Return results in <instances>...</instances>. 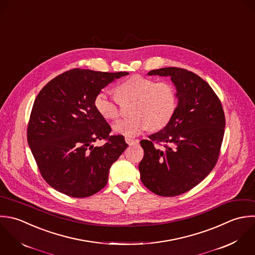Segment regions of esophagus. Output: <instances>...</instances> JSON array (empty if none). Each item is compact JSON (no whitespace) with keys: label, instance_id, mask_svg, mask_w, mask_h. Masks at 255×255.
Returning <instances> with one entry per match:
<instances>
[{"label":"esophagus","instance_id":"obj_1","mask_svg":"<svg viewBox=\"0 0 255 255\" xmlns=\"http://www.w3.org/2000/svg\"><path fill=\"white\" fill-rule=\"evenodd\" d=\"M125 141L128 145H133V144H137L139 141L136 140V139H132V138H129V137H126L125 138Z\"/></svg>","mask_w":255,"mask_h":255}]
</instances>
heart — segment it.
I'll return each mask as SVG.
<instances>
[{"instance_id":"obj_1","label":"heart","mask_w":255,"mask_h":255,"mask_svg":"<svg viewBox=\"0 0 255 255\" xmlns=\"http://www.w3.org/2000/svg\"><path fill=\"white\" fill-rule=\"evenodd\" d=\"M121 103L134 101L133 117L120 120L113 125L116 133L134 137L151 128L160 130L172 120L178 105L175 86L169 81H156L153 78L135 74L116 87ZM96 112L105 120H115L120 114V103L106 91L100 90L94 97Z\"/></svg>"}]
</instances>
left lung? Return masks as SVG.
Here are the masks:
<instances>
[{
  "label": "left lung",
  "instance_id": "left-lung-1",
  "mask_svg": "<svg viewBox=\"0 0 255 255\" xmlns=\"http://www.w3.org/2000/svg\"><path fill=\"white\" fill-rule=\"evenodd\" d=\"M148 74L171 76L179 102L168 125L140 141L141 181L156 195L176 197L195 188L215 168L225 134V112L209 83L192 71L165 67Z\"/></svg>",
  "mask_w": 255,
  "mask_h": 255
}]
</instances>
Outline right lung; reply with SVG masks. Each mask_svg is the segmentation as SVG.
I'll return each instance as SVG.
<instances>
[{"label":"right lung","mask_w":255,"mask_h":255,"mask_svg":"<svg viewBox=\"0 0 255 255\" xmlns=\"http://www.w3.org/2000/svg\"><path fill=\"white\" fill-rule=\"evenodd\" d=\"M128 72L74 68L51 79L37 94L27 124V143L44 181L72 198H87L108 181L111 165L128 147L123 135L95 110V95ZM103 138L100 147L93 144Z\"/></svg>","instance_id":"right-lung-1"}]
</instances>
